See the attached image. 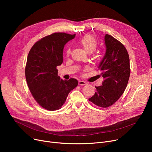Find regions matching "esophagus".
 Listing matches in <instances>:
<instances>
[{
    "mask_svg": "<svg viewBox=\"0 0 152 152\" xmlns=\"http://www.w3.org/2000/svg\"><path fill=\"white\" fill-rule=\"evenodd\" d=\"M78 84L79 86H84V85L87 84V83L86 81H79Z\"/></svg>",
    "mask_w": 152,
    "mask_h": 152,
    "instance_id": "34e87169",
    "label": "esophagus"
}]
</instances>
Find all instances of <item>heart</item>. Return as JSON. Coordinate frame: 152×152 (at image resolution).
Segmentation results:
<instances>
[{
  "label": "heart",
  "instance_id": "obj_1",
  "mask_svg": "<svg viewBox=\"0 0 152 152\" xmlns=\"http://www.w3.org/2000/svg\"><path fill=\"white\" fill-rule=\"evenodd\" d=\"M79 44L87 53H92L97 47V41L91 35H86L83 37L79 41ZM71 53L70 49H68L66 54L69 56Z\"/></svg>",
  "mask_w": 152,
  "mask_h": 152
}]
</instances>
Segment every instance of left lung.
Wrapping results in <instances>:
<instances>
[{
    "label": "left lung",
    "mask_w": 152,
    "mask_h": 152,
    "mask_svg": "<svg viewBox=\"0 0 152 152\" xmlns=\"http://www.w3.org/2000/svg\"><path fill=\"white\" fill-rule=\"evenodd\" d=\"M104 41L106 52L98 67L104 81L102 86H95L96 92L89 100L97 106L107 108L124 93L131 70L129 54L124 45L108 34Z\"/></svg>",
    "instance_id": "obj_1"
}]
</instances>
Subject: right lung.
<instances>
[{
	"label": "right lung",
	"mask_w": 152,
	"mask_h": 152,
	"mask_svg": "<svg viewBox=\"0 0 152 152\" xmlns=\"http://www.w3.org/2000/svg\"><path fill=\"white\" fill-rule=\"evenodd\" d=\"M75 36L53 33L36 42L28 53L25 76L29 89L39 105L47 110L60 109L78 84L74 78L60 79L57 69L63 63L64 46Z\"/></svg>",
	"instance_id": "1"
}]
</instances>
